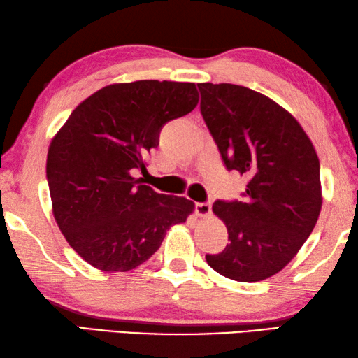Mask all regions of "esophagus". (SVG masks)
I'll return each mask as SVG.
<instances>
[{"label":"esophagus","instance_id":"esophagus-1","mask_svg":"<svg viewBox=\"0 0 358 358\" xmlns=\"http://www.w3.org/2000/svg\"><path fill=\"white\" fill-rule=\"evenodd\" d=\"M195 213L198 217H208L210 215V203H196Z\"/></svg>","mask_w":358,"mask_h":358}]
</instances>
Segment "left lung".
Wrapping results in <instances>:
<instances>
[{
	"label": "left lung",
	"mask_w": 358,
	"mask_h": 358,
	"mask_svg": "<svg viewBox=\"0 0 358 358\" xmlns=\"http://www.w3.org/2000/svg\"><path fill=\"white\" fill-rule=\"evenodd\" d=\"M201 114L228 169L248 176L244 201H215L230 243L208 265L259 282L284 269L317 224L320 165L311 139L274 99L234 84H198Z\"/></svg>",
	"instance_id": "obj_1"
}]
</instances>
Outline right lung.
Listing matches in <instances>:
<instances>
[{"label":"right lung","instance_id":"right-lung-1","mask_svg":"<svg viewBox=\"0 0 358 358\" xmlns=\"http://www.w3.org/2000/svg\"><path fill=\"white\" fill-rule=\"evenodd\" d=\"M200 101L193 82L110 84L78 104L50 141L47 182L52 213L68 244L93 268L127 273L149 260L166 230L195 203L138 184L144 157L169 120Z\"/></svg>","mask_w":358,"mask_h":358}]
</instances>
